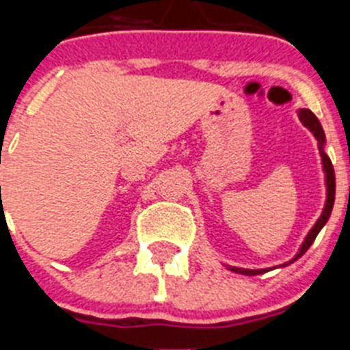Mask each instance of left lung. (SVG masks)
<instances>
[{
    "label": "left lung",
    "instance_id": "left-lung-1",
    "mask_svg": "<svg viewBox=\"0 0 350 350\" xmlns=\"http://www.w3.org/2000/svg\"><path fill=\"white\" fill-rule=\"evenodd\" d=\"M299 116V120H301L303 124L307 126L308 129H310L312 133H314V137L317 138V142H319V150H321V156H323V166H324V172H326V185H327V200H326V206H324L323 213H321V217L317 219V222H315V226L310 230V233L307 234V238H305V242H303L301 249H299L298 254L293 258V261L286 262V265H291V262H295L296 259L301 258L305 252L308 250V247L314 243L315 237L319 234V231L323 230V226L326 224L327 219H329V215H332V210H333V203H335V170H333V165H332V159L324 154L323 150V145H324V131H323V126H321L319 119L314 116V113L310 112V110H299L298 112ZM233 271H237V273H243V275H261L265 273L267 270H243V268H231Z\"/></svg>",
    "mask_w": 350,
    "mask_h": 350
}]
</instances>
